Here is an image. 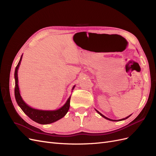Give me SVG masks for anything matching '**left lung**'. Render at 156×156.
I'll list each match as a JSON object with an SVG mask.
<instances>
[{
  "label": "left lung",
  "instance_id": "8db88e82",
  "mask_svg": "<svg viewBox=\"0 0 156 156\" xmlns=\"http://www.w3.org/2000/svg\"><path fill=\"white\" fill-rule=\"evenodd\" d=\"M96 111H97V112H98L99 113V114H100V115H101V116H103V118H105V119H106L107 120H111V121H121V120H126V119H127V118H129V116H131V115H129V116H127V117H126V118H125V119H121V120H112V119H108V118L105 117V116L104 115H103L101 114V113H100V112H99L98 111H97V110H96Z\"/></svg>",
  "mask_w": 156,
  "mask_h": 156
}]
</instances>
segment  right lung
I'll use <instances>...</instances> for the list:
<instances>
[{
  "mask_svg": "<svg viewBox=\"0 0 156 156\" xmlns=\"http://www.w3.org/2000/svg\"><path fill=\"white\" fill-rule=\"evenodd\" d=\"M21 59L22 56L20 58V62H19L16 68L15 74H14V75H15L16 81L15 90L14 91H15V98L18 105L21 107L22 111L24 112L31 120L40 124H51L60 120V119H62V117H64L66 115V113L68 112L69 108L71 96L68 98V100H67L66 103H65V105L56 111H41L34 109V108H32L30 107L29 105H27L24 102V101L22 100L20 93V90H19L17 77V69L19 68V66H20ZM74 87H73V90Z\"/></svg>",
  "mask_w": 156,
  "mask_h": 156,
  "instance_id": "right-lung-1",
  "label": "right lung"
}]
</instances>
